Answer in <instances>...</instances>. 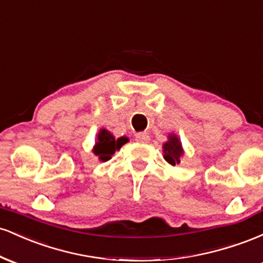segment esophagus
<instances>
[{
	"label": "esophagus",
	"mask_w": 263,
	"mask_h": 263,
	"mask_svg": "<svg viewBox=\"0 0 263 263\" xmlns=\"http://www.w3.org/2000/svg\"><path fill=\"white\" fill-rule=\"evenodd\" d=\"M136 141L146 143V142L149 141V136H148V134H146V132H140V134L136 135Z\"/></svg>",
	"instance_id": "obj_1"
}]
</instances>
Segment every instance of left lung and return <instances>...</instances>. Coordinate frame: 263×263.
Wrapping results in <instances>:
<instances>
[{
  "label": "left lung",
  "mask_w": 263,
  "mask_h": 263,
  "mask_svg": "<svg viewBox=\"0 0 263 263\" xmlns=\"http://www.w3.org/2000/svg\"><path fill=\"white\" fill-rule=\"evenodd\" d=\"M163 153L164 159L171 165H176L180 163V158L184 155L182 142L177 137V135L171 134L168 136V141L163 144Z\"/></svg>",
  "instance_id": "obj_1"
}]
</instances>
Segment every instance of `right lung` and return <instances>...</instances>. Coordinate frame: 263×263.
Returning <instances> with one entry per match:
<instances>
[{
  "label": "right lung",
  "mask_w": 263,
  "mask_h": 263,
  "mask_svg": "<svg viewBox=\"0 0 263 263\" xmlns=\"http://www.w3.org/2000/svg\"><path fill=\"white\" fill-rule=\"evenodd\" d=\"M128 141L127 137H120L115 138L111 132L107 129L101 128L98 135V142L93 146V155L98 156L101 162H106L111 159V156L114 155L116 151H119L126 142Z\"/></svg>",
  "instance_id": "right-lung-1"
}]
</instances>
